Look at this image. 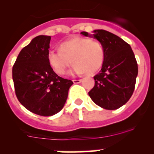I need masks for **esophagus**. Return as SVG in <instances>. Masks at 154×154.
Returning <instances> with one entry per match:
<instances>
[{
  "label": "esophagus",
  "instance_id": "34e87169",
  "mask_svg": "<svg viewBox=\"0 0 154 154\" xmlns=\"http://www.w3.org/2000/svg\"><path fill=\"white\" fill-rule=\"evenodd\" d=\"M74 83H80L81 82V80H73Z\"/></svg>",
  "mask_w": 154,
  "mask_h": 154
}]
</instances>
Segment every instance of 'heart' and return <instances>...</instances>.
<instances>
[{"instance_id":"heart-1","label":"heart","mask_w":154,"mask_h":154,"mask_svg":"<svg viewBox=\"0 0 154 154\" xmlns=\"http://www.w3.org/2000/svg\"><path fill=\"white\" fill-rule=\"evenodd\" d=\"M48 61L59 74H66L71 63H74L72 74H94L104 62L103 45L89 38L74 37L60 45V50H51L48 54Z\"/></svg>"}]
</instances>
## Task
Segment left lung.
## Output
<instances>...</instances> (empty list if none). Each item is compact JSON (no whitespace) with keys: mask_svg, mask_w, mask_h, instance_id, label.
Masks as SVG:
<instances>
[{"mask_svg":"<svg viewBox=\"0 0 154 154\" xmlns=\"http://www.w3.org/2000/svg\"><path fill=\"white\" fill-rule=\"evenodd\" d=\"M81 34L88 35L86 32ZM92 36L103 45L105 59L100 71L94 77V86L88 95L97 106L117 109L130 100L134 91L137 62L130 45L118 35L96 29Z\"/></svg>","mask_w":154,"mask_h":154,"instance_id":"left-lung-1","label":"left lung"}]
</instances>
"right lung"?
<instances>
[{
  "mask_svg": "<svg viewBox=\"0 0 154 154\" xmlns=\"http://www.w3.org/2000/svg\"><path fill=\"white\" fill-rule=\"evenodd\" d=\"M51 36L38 35L20 51L12 67L16 97L29 111L41 116L64 106L73 82L57 75L48 61Z\"/></svg>",
  "mask_w": 154,
  "mask_h": 154,
  "instance_id": "add662e5",
  "label": "right lung"
}]
</instances>
